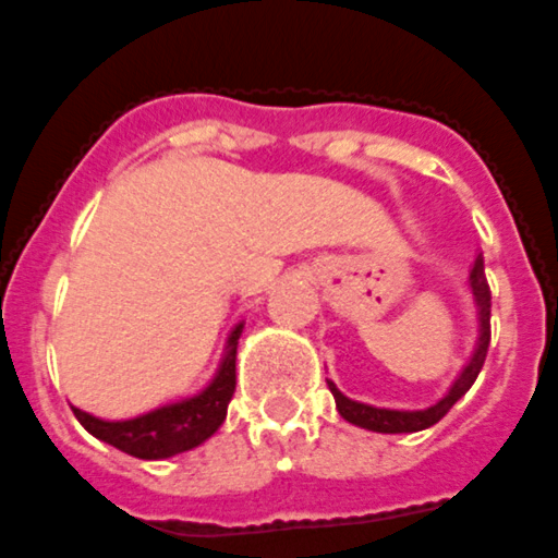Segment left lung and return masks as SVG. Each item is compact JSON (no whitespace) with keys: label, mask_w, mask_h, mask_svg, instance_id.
Returning <instances> with one entry per match:
<instances>
[{"label":"left lung","mask_w":558,"mask_h":558,"mask_svg":"<svg viewBox=\"0 0 558 558\" xmlns=\"http://www.w3.org/2000/svg\"><path fill=\"white\" fill-rule=\"evenodd\" d=\"M471 291H473V300H476V311H478V343H476V352H473L471 363L462 368V374L457 377V383L451 385V390L446 393L444 399L437 404L426 410H383V408H368V404L361 402H352L336 388V385L327 379L330 385V393L336 399V408L343 418L350 421V424L363 426V429H372V432H385V435H399V432H421V429H429L432 424L444 418L462 397H465L471 385L476 383L478 372H482L484 361H487V350H490V305H493V296H490V283H487V275H484V258L478 255L476 264L471 269Z\"/></svg>","instance_id":"1"}]
</instances>
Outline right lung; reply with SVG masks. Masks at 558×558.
I'll return each instance as SVG.
<instances>
[{"instance_id": "obj_1", "label": "right lung", "mask_w": 558, "mask_h": 558, "mask_svg": "<svg viewBox=\"0 0 558 558\" xmlns=\"http://www.w3.org/2000/svg\"><path fill=\"white\" fill-rule=\"evenodd\" d=\"M239 336H242V325L228 338V355L217 377L197 397L184 399L179 404H168V408H159L132 421H101L76 408L71 410L90 435L114 446V449L126 451V454L140 457V460H165V457L195 449L206 437L215 435L226 421L228 402L236 390Z\"/></svg>"}]
</instances>
